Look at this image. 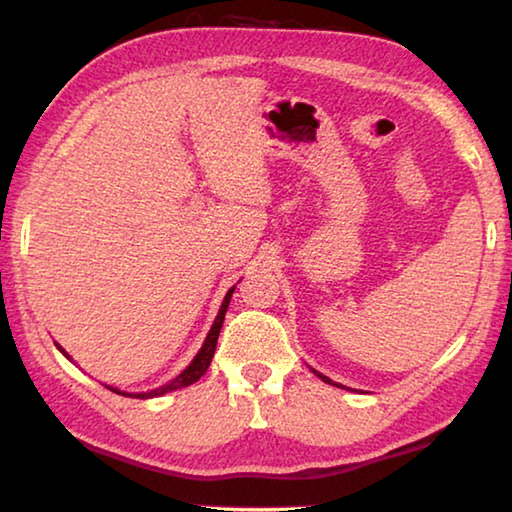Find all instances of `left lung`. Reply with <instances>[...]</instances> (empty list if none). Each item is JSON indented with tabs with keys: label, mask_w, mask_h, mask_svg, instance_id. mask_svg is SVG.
I'll return each mask as SVG.
<instances>
[{
	"label": "left lung",
	"mask_w": 512,
	"mask_h": 512,
	"mask_svg": "<svg viewBox=\"0 0 512 512\" xmlns=\"http://www.w3.org/2000/svg\"><path fill=\"white\" fill-rule=\"evenodd\" d=\"M314 375H318L320 379H323V381H325V384H332V386H339V388H345V386H341V384H334V381H332V379H329V377H325V375H320V372H318V370H314Z\"/></svg>",
	"instance_id": "1"
}]
</instances>
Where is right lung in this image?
Instances as JSON below:
<instances>
[{
	"label": "right lung",
	"mask_w": 512,
	"mask_h": 512,
	"mask_svg": "<svg viewBox=\"0 0 512 512\" xmlns=\"http://www.w3.org/2000/svg\"><path fill=\"white\" fill-rule=\"evenodd\" d=\"M232 293H235V287H232L228 293H225V298L221 302V309H219V316L214 318V325L210 329V334H207V339L203 343V348L198 350V354L194 357V361L189 363V366L180 372V375L176 379H171L169 384H164L160 388H155V391H149V393H121L117 391V388H110L112 393H119V395H126V397H140V400H149V397H158V395H164V393H171V391H178V388H185L189 384H194V381L201 379L205 375V370L210 368L212 363V357H214V350H216V341H219V332H221V325H223V318H225V311H228V305H230V298ZM58 345V343H56ZM58 350L65 354V357L69 359V354L60 348Z\"/></svg>",
	"instance_id": "obj_1"
}]
</instances>
